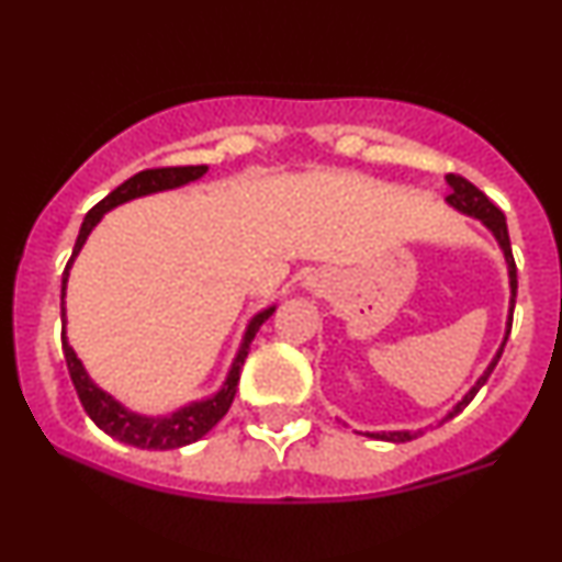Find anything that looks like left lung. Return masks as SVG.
I'll return each mask as SVG.
<instances>
[{
  "label": "left lung",
  "mask_w": 562,
  "mask_h": 562,
  "mask_svg": "<svg viewBox=\"0 0 562 562\" xmlns=\"http://www.w3.org/2000/svg\"><path fill=\"white\" fill-rule=\"evenodd\" d=\"M448 186H450V195H448V199H445V201H448V204H450L452 209H458V212H463V214L474 216V220L482 222V225H484L486 229H490L492 235H495L497 246L503 248V254H505V263H508V277H510V314H508V329H505L503 346L497 348V353H495V358H492V361H490V367L484 369V374L479 376L474 387H471V390L465 392V395L461 397V401H458L456 405H452L450 414L445 416L442 422H439V424H445V422H448V418H452V416L461 414V411L465 408V405H469L471 401H474L476 392L484 387V382L490 380L492 371H495L497 361H499V356H503L505 342H508V335H510L513 308H516V290H518L516 261H513L510 235H508V225H505V214L499 212V209H497L495 204H492V201L486 199V195H484L482 191H479V188L474 186V182H469L465 178H461V175H448ZM418 435H422V429H418V431H367V437L384 439V442H411V439H416Z\"/></svg>",
  "instance_id": "obj_1"
}]
</instances>
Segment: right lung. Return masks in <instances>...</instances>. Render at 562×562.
Returning <instances> with one entry per match:
<instances>
[{
  "label": "right lung",
  "mask_w": 562,
  "mask_h": 562,
  "mask_svg": "<svg viewBox=\"0 0 562 562\" xmlns=\"http://www.w3.org/2000/svg\"><path fill=\"white\" fill-rule=\"evenodd\" d=\"M209 167L206 165H195V167H157V170H144L133 178H127L123 186H117L114 191L101 199L91 212L86 214L83 225H80L76 248H72L70 261H67L65 272H63V324H65V288H67V277H70V267L76 261V256L83 248V243L91 229L99 225V220L106 212H112L114 206L127 204V201L140 199V195H151L159 191H172V188L188 186V182L204 178ZM274 314V306L259 311L251 322H248L246 335H243V342L238 348V356L233 358V367L227 371V380L220 390L214 392L212 397L206 401H195L182 405V408L175 411V414L167 416H140L127 411L123 403H117L110 392H104L101 387L93 384L88 371L80 363V358L76 356V350L70 348L65 337V327H63V350H65V361H67V371H70V380L76 384V392L80 397V405L86 408V414L91 416V422L97 424L101 431L120 439V442L133 445V448L140 450H175L182 448V445H191L195 439H201L209 429L216 427L222 416L227 414L229 405H233L235 392H238V382H240V369L246 363L248 348H251V340L259 333V327L269 316Z\"/></svg>",
  "instance_id": "right-lung-1"
}]
</instances>
